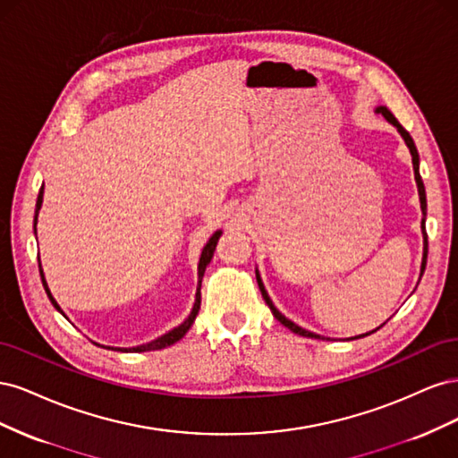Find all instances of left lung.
Listing matches in <instances>:
<instances>
[{"label": "left lung", "instance_id": "1", "mask_svg": "<svg viewBox=\"0 0 458 458\" xmlns=\"http://www.w3.org/2000/svg\"><path fill=\"white\" fill-rule=\"evenodd\" d=\"M377 113L378 114H382L387 122L390 123H394V126L397 128V131L403 135V140H405V143H407V147H409V150H411V155H412V170H414V179H417V185H419V195H420V208H422V214H424V217H426V191H424V183H422V177H420V172H419V152H417V147H414V141H412V137L409 135V131L401 126V123L397 122V118L390 113V110H387L386 106H378L377 108ZM424 217H422V234H424V256H422V273H424V269H426V258H428V234H426V225H424ZM256 279H258V286H259V290H261V296H263V300H266V303L269 306V310H271V313L275 315V318L276 321H281V325H284L286 328H290L294 332V335H300V336H308V338H321L318 335H313V332H310V330H303L301 327H298V325H294L293 321H288V318L283 315V313H279L276 311V308L273 306V301L269 300V296H267V293H266V288H263V283H261V279H259V275L256 273ZM380 328V327H378ZM374 332V330H372ZM370 335V332H369ZM363 336H367V335H363ZM363 336H357V338H363Z\"/></svg>", "mask_w": 458, "mask_h": 458}]
</instances>
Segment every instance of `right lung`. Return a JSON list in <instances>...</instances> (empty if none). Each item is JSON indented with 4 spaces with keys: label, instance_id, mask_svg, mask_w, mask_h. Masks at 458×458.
I'll return each instance as SVG.
<instances>
[{
    "label": "right lung",
    "instance_id": "obj_1",
    "mask_svg": "<svg viewBox=\"0 0 458 458\" xmlns=\"http://www.w3.org/2000/svg\"><path fill=\"white\" fill-rule=\"evenodd\" d=\"M41 200H44V185H41V189H39L38 202H36L34 231H36V221H38V212H39V208H41ZM219 234H221V231H216V233L212 234L210 241L206 242L204 250H202V254H200V261H199V290H197V301H195V308H192L191 315H189V317L185 318V321H183L182 325H179L177 328L170 330L168 335H164V336H160V338H157V340H152V342H148V344H145V345H137V348H130V350H123V352H152V350H162V348H168V345L175 344L177 340H182V338L187 335V330L191 328V325H192V323H195V318H197V315H199V310H200V284H202V275H204V271H206V266H208V263H210V259H212V256H214V250H216V244H217ZM38 266H39L41 283H44V288H46V293H47V296H49L51 303H53L55 308H57V310L61 311L59 303L55 301V298H53V296H51V293H49L47 283H46V279H44V271H41V263H39V258H38ZM61 313H63V311H61ZM120 352H122V350H120Z\"/></svg>",
    "mask_w": 458,
    "mask_h": 458
}]
</instances>
